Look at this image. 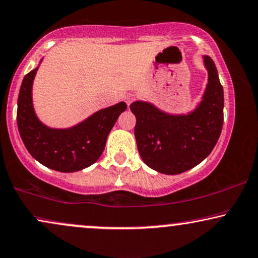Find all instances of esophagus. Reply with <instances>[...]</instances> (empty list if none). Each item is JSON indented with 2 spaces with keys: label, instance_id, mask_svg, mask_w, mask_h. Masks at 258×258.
I'll return each instance as SVG.
<instances>
[{
  "label": "esophagus",
  "instance_id": "34e87169",
  "mask_svg": "<svg viewBox=\"0 0 258 258\" xmlns=\"http://www.w3.org/2000/svg\"><path fill=\"white\" fill-rule=\"evenodd\" d=\"M134 98H135V97H134L133 93H128V95H125L124 99H125V103H126V104H128V105L132 104V102L134 100Z\"/></svg>",
  "mask_w": 258,
  "mask_h": 258
}]
</instances>
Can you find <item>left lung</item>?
Instances as JSON below:
<instances>
[{"label":"left lung","mask_w":258,"mask_h":258,"mask_svg":"<svg viewBox=\"0 0 258 258\" xmlns=\"http://www.w3.org/2000/svg\"><path fill=\"white\" fill-rule=\"evenodd\" d=\"M207 84L192 111L169 113L152 103L136 100L130 110L136 117L135 139L143 162L162 174L175 175L204 161L218 141L224 121V92L218 72L204 55Z\"/></svg>","instance_id":"left-lung-1"}]
</instances>
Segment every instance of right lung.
<instances>
[{
	"label": "right lung",
	"instance_id": "right-lung-1",
	"mask_svg": "<svg viewBox=\"0 0 258 258\" xmlns=\"http://www.w3.org/2000/svg\"><path fill=\"white\" fill-rule=\"evenodd\" d=\"M38 70L39 66L25 76L18 98L16 119L27 150L41 165L58 172H78L93 165L126 104L119 102L100 109L70 128H51L40 121L33 105L32 89Z\"/></svg>",
	"mask_w": 258,
	"mask_h": 258
}]
</instances>
